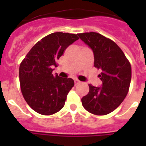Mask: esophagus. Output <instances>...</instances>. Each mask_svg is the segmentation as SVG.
Here are the masks:
<instances>
[{
    "instance_id": "obj_1",
    "label": "esophagus",
    "mask_w": 146,
    "mask_h": 146,
    "mask_svg": "<svg viewBox=\"0 0 146 146\" xmlns=\"http://www.w3.org/2000/svg\"><path fill=\"white\" fill-rule=\"evenodd\" d=\"M74 82H75V85H76V86H77L78 84H80V82L78 80H75V81H74Z\"/></svg>"
}]
</instances>
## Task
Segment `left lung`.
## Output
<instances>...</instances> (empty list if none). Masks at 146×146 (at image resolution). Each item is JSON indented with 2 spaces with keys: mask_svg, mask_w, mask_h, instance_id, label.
<instances>
[{
  "mask_svg": "<svg viewBox=\"0 0 146 146\" xmlns=\"http://www.w3.org/2000/svg\"><path fill=\"white\" fill-rule=\"evenodd\" d=\"M78 36L93 50L94 66L102 87L89 84V92L82 97V104L89 113L106 115L113 111L127 96L131 81V65L120 47L111 39L97 33H85Z\"/></svg>",
  "mask_w": 146,
  "mask_h": 146,
  "instance_id": "1",
  "label": "left lung"
}]
</instances>
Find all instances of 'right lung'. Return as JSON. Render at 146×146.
<instances>
[{"instance_id": "right-lung-1", "label": "right lung", "mask_w": 146, "mask_h": 146, "mask_svg": "<svg viewBox=\"0 0 146 146\" xmlns=\"http://www.w3.org/2000/svg\"><path fill=\"white\" fill-rule=\"evenodd\" d=\"M79 39L76 34L54 33L38 41L19 66L20 89L31 108L42 115H51L63 108L74 86L71 78L53 75V67L64 50Z\"/></svg>"}]
</instances>
